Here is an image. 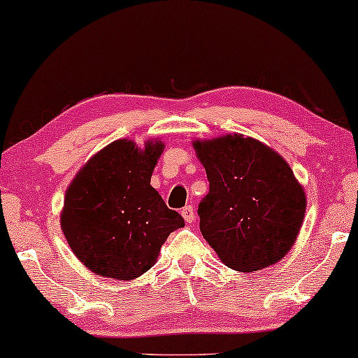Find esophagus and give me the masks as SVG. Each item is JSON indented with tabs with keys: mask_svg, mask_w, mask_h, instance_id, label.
Returning <instances> with one entry per match:
<instances>
[{
	"mask_svg": "<svg viewBox=\"0 0 358 358\" xmlns=\"http://www.w3.org/2000/svg\"><path fill=\"white\" fill-rule=\"evenodd\" d=\"M180 213H182V217L187 223H192L195 220V210H194L192 205H187V207H184L182 212H180Z\"/></svg>",
	"mask_w": 358,
	"mask_h": 358,
	"instance_id": "obj_1",
	"label": "esophagus"
}]
</instances>
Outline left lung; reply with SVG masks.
Returning a JSON list of instances; mask_svg holds the SVG:
<instances>
[{"mask_svg": "<svg viewBox=\"0 0 358 358\" xmlns=\"http://www.w3.org/2000/svg\"><path fill=\"white\" fill-rule=\"evenodd\" d=\"M210 182L199 203L200 231L222 262L256 272L290 251L306 197L285 159L243 135L195 141Z\"/></svg>", "mask_w": 358, "mask_h": 358, "instance_id": "obj_1", "label": "left lung"}]
</instances>
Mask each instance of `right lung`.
Returning a JSON list of instances; mask_svg holds the SVG:
<instances>
[{
  "label": "right lung",
  "mask_w": 358,
  "mask_h": 358,
  "mask_svg": "<svg viewBox=\"0 0 358 358\" xmlns=\"http://www.w3.org/2000/svg\"><path fill=\"white\" fill-rule=\"evenodd\" d=\"M163 143L117 140L92 156L65 195L62 229L75 256L97 275L130 280L150 271L184 218L150 185Z\"/></svg>",
  "instance_id": "obj_1"
}]
</instances>
